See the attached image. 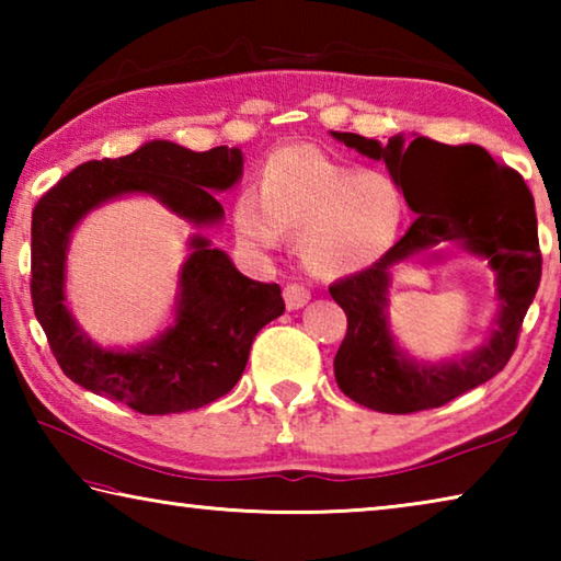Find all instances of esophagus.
Segmentation results:
<instances>
[{"mask_svg":"<svg viewBox=\"0 0 561 561\" xmlns=\"http://www.w3.org/2000/svg\"><path fill=\"white\" fill-rule=\"evenodd\" d=\"M282 294H284V304H287V309H301L304 304L311 299V291L297 282H289Z\"/></svg>","mask_w":561,"mask_h":561,"instance_id":"obj_1","label":"esophagus"}]
</instances>
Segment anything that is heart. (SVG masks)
<instances>
[{
    "label": "heart",
    "mask_w": 561,
    "mask_h": 561,
    "mask_svg": "<svg viewBox=\"0 0 561 561\" xmlns=\"http://www.w3.org/2000/svg\"><path fill=\"white\" fill-rule=\"evenodd\" d=\"M405 195L391 175L331 160L311 146H287L264 160L257 190L237 197L234 237L272 250L282 232L301 234L299 252L319 277L371 267L396 244Z\"/></svg>",
    "instance_id": "b5f03b06"
}]
</instances>
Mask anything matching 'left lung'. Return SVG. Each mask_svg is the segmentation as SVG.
Instances as JSON below:
<instances>
[{"instance_id": "1", "label": "left lung", "mask_w": 561, "mask_h": 561, "mask_svg": "<svg viewBox=\"0 0 561 561\" xmlns=\"http://www.w3.org/2000/svg\"><path fill=\"white\" fill-rule=\"evenodd\" d=\"M339 144L381 160L417 215L408 232L371 267L331 284L348 329L334 358L336 383L351 401L381 413H415L445 405L490 381L507 366L519 327L542 277L535 201L515 170L480 146H445L425 136L388 144L331 130ZM442 205H437V201ZM443 241L488 259L496 272L501 309L496 329L460 362H415L394 344L387 324V287L398 261Z\"/></svg>"}]
</instances>
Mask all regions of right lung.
<instances>
[{
    "label": "right lung",
    "mask_w": 561,
    "mask_h": 561,
    "mask_svg": "<svg viewBox=\"0 0 561 561\" xmlns=\"http://www.w3.org/2000/svg\"><path fill=\"white\" fill-rule=\"evenodd\" d=\"M242 150L217 146L195 153L150 140L130 156L83 163L61 178L32 215V301L61 371L87 391L144 415L195 411L232 391L254 336L284 314L279 284L237 272L203 234L190 237L178 272L173 324L146 344L103 348L66 307V252L83 217L123 195H150L195 227L222 222L213 193L242 178Z\"/></svg>",
    "instance_id": "obj_1"
}]
</instances>
